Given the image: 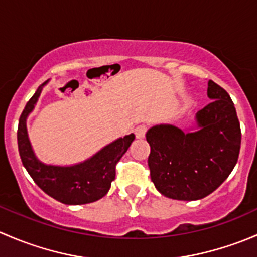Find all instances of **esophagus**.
Masks as SVG:
<instances>
[{
    "label": "esophagus",
    "instance_id": "obj_1",
    "mask_svg": "<svg viewBox=\"0 0 257 257\" xmlns=\"http://www.w3.org/2000/svg\"><path fill=\"white\" fill-rule=\"evenodd\" d=\"M147 126L146 125H139L136 128H135V136L136 139H144L145 135H146Z\"/></svg>",
    "mask_w": 257,
    "mask_h": 257
}]
</instances>
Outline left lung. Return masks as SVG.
<instances>
[{
  "instance_id": "8db88e82",
  "label": "left lung",
  "mask_w": 257,
  "mask_h": 257,
  "mask_svg": "<svg viewBox=\"0 0 257 257\" xmlns=\"http://www.w3.org/2000/svg\"><path fill=\"white\" fill-rule=\"evenodd\" d=\"M213 101L195 115V125L181 130L168 123L146 134L148 167L156 189L176 200H198L213 193L237 162L241 130L229 94L208 81Z\"/></svg>"
}]
</instances>
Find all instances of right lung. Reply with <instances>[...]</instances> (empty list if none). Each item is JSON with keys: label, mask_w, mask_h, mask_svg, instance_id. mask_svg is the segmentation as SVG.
<instances>
[{"label": "right lung", "mask_w": 257, "mask_h": 257, "mask_svg": "<svg viewBox=\"0 0 257 257\" xmlns=\"http://www.w3.org/2000/svg\"><path fill=\"white\" fill-rule=\"evenodd\" d=\"M47 83L48 80L39 85L26 105L18 122V151L23 166L37 186L63 204L79 205L96 202L109 192L111 182L115 179L116 163L128 150L135 135L130 134L115 140L88 160L76 165L54 166L42 162L32 148L27 132V117Z\"/></svg>", "instance_id": "obj_1"}]
</instances>
